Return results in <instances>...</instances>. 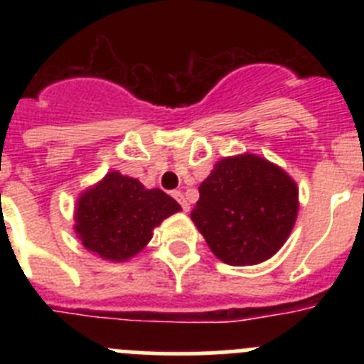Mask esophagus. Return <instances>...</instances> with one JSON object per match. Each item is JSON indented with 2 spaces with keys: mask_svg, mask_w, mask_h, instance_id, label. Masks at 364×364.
I'll use <instances>...</instances> for the list:
<instances>
[{
  "mask_svg": "<svg viewBox=\"0 0 364 364\" xmlns=\"http://www.w3.org/2000/svg\"><path fill=\"white\" fill-rule=\"evenodd\" d=\"M173 197H175L176 200H178V204L182 205V210H184V211H189V204H188V202H186L184 193H182V191H173Z\"/></svg>",
  "mask_w": 364,
  "mask_h": 364,
  "instance_id": "esophagus-1",
  "label": "esophagus"
}]
</instances>
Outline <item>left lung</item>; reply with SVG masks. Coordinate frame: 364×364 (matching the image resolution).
<instances>
[{
    "label": "left lung",
    "instance_id": "1",
    "mask_svg": "<svg viewBox=\"0 0 364 364\" xmlns=\"http://www.w3.org/2000/svg\"><path fill=\"white\" fill-rule=\"evenodd\" d=\"M198 193L191 220L213 255L230 266H253L272 259L297 220L295 180L259 154L218 160Z\"/></svg>",
    "mask_w": 364,
    "mask_h": 364
}]
</instances>
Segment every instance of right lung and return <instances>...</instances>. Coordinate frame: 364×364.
<instances>
[{
    "mask_svg": "<svg viewBox=\"0 0 364 364\" xmlns=\"http://www.w3.org/2000/svg\"><path fill=\"white\" fill-rule=\"evenodd\" d=\"M182 210L159 188L147 189L140 180L109 171L80 193L74 205V231L83 247L100 259L124 262L153 239L164 218Z\"/></svg>",
    "mask_w": 364,
    "mask_h": 364,
    "instance_id": "add662e5",
    "label": "right lung"
}]
</instances>
